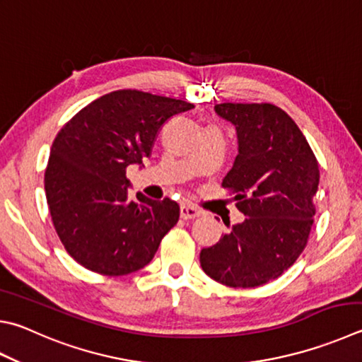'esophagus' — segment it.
<instances>
[{
    "label": "esophagus",
    "instance_id": "1",
    "mask_svg": "<svg viewBox=\"0 0 362 362\" xmlns=\"http://www.w3.org/2000/svg\"><path fill=\"white\" fill-rule=\"evenodd\" d=\"M201 214H202L201 210L196 206H193V204H182L180 206V216L185 220L196 218V216H199Z\"/></svg>",
    "mask_w": 362,
    "mask_h": 362
}]
</instances>
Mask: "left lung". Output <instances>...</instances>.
I'll return each instance as SVG.
<instances>
[{
    "label": "left lung",
    "mask_w": 362,
    "mask_h": 362,
    "mask_svg": "<svg viewBox=\"0 0 362 362\" xmlns=\"http://www.w3.org/2000/svg\"><path fill=\"white\" fill-rule=\"evenodd\" d=\"M215 112L238 131L239 153L221 187L247 218L202 248L201 267L231 288L280 277L305 248L320 168L298 124L274 104L221 103Z\"/></svg>",
    "instance_id": "8db88e82"
}]
</instances>
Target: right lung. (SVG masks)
I'll return each mask as SVG.
<instances>
[{
    "mask_svg": "<svg viewBox=\"0 0 362 362\" xmlns=\"http://www.w3.org/2000/svg\"><path fill=\"white\" fill-rule=\"evenodd\" d=\"M192 103L139 90L98 98L71 118L50 148L44 187L55 231L78 264L110 277L153 259L179 221L175 201L128 199L127 168L152 153L158 131Z\"/></svg>",
    "mask_w": 362,
    "mask_h": 362,
    "instance_id": "1",
    "label": "right lung"
}]
</instances>
